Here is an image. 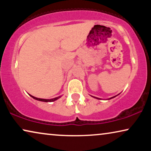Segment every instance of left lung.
<instances>
[{
  "label": "left lung",
  "mask_w": 151,
  "mask_h": 151,
  "mask_svg": "<svg viewBox=\"0 0 151 151\" xmlns=\"http://www.w3.org/2000/svg\"><path fill=\"white\" fill-rule=\"evenodd\" d=\"M117 96H113V97H111V98H109L108 100H111V99H112V98H114L115 97H116ZM92 97H93V96H92ZM93 98H96V99H98V100H100V98H96V97H93Z\"/></svg>",
  "instance_id": "left-lung-1"
}]
</instances>
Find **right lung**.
<instances>
[{
    "label": "right lung",
    "mask_w": 151,
    "mask_h": 151,
    "mask_svg": "<svg viewBox=\"0 0 151 151\" xmlns=\"http://www.w3.org/2000/svg\"><path fill=\"white\" fill-rule=\"evenodd\" d=\"M29 96L33 98L35 100H38V101H41V102H54V101L57 100L58 99H59L60 98H61V96H60L58 97H56V98H52V99H42V98H36V97L32 96V95H29Z\"/></svg>",
    "instance_id": "add662e5"
}]
</instances>
